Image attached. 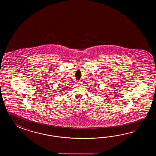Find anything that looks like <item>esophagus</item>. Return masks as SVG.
Instances as JSON below:
<instances>
[{"mask_svg":"<svg viewBox=\"0 0 156 156\" xmlns=\"http://www.w3.org/2000/svg\"><path fill=\"white\" fill-rule=\"evenodd\" d=\"M76 85L77 86H80V85H81V82H80V81L77 82Z\"/></svg>","mask_w":156,"mask_h":156,"instance_id":"esophagus-1","label":"esophagus"}]
</instances>
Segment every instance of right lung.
Wrapping results in <instances>:
<instances>
[{"label": "right lung", "instance_id": "right-lung-1", "mask_svg": "<svg viewBox=\"0 0 156 156\" xmlns=\"http://www.w3.org/2000/svg\"><path fill=\"white\" fill-rule=\"evenodd\" d=\"M61 88H62V89H63V88H62V87H61Z\"/></svg>", "mask_w": 156, "mask_h": 156}]
</instances>
